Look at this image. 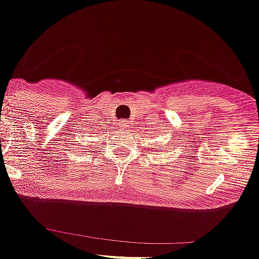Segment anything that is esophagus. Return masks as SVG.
Instances as JSON below:
<instances>
[{"instance_id":"1","label":"esophagus","mask_w":259,"mask_h":259,"mask_svg":"<svg viewBox=\"0 0 259 259\" xmlns=\"http://www.w3.org/2000/svg\"><path fill=\"white\" fill-rule=\"evenodd\" d=\"M120 127H121V129H129L130 126H132V122H129L127 121V120H122L121 122H120Z\"/></svg>"}]
</instances>
